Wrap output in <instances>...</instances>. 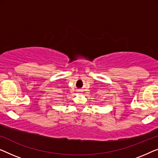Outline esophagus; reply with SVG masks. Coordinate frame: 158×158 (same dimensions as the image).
Returning <instances> with one entry per match:
<instances>
[{"instance_id": "esophagus-1", "label": "esophagus", "mask_w": 158, "mask_h": 158, "mask_svg": "<svg viewBox=\"0 0 158 158\" xmlns=\"http://www.w3.org/2000/svg\"><path fill=\"white\" fill-rule=\"evenodd\" d=\"M80 92H81V91H80Z\"/></svg>"}]
</instances>
